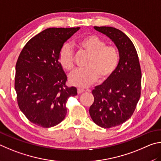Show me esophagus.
Segmentation results:
<instances>
[{
  "instance_id": "34e87169",
  "label": "esophagus",
  "mask_w": 161,
  "mask_h": 161,
  "mask_svg": "<svg viewBox=\"0 0 161 161\" xmlns=\"http://www.w3.org/2000/svg\"><path fill=\"white\" fill-rule=\"evenodd\" d=\"M85 91H84L83 89H81V88H78V90H77V92H78V94H81V93H83V92Z\"/></svg>"
}]
</instances>
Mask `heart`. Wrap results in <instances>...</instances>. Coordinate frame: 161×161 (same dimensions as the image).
I'll use <instances>...</instances> for the list:
<instances>
[{"mask_svg":"<svg viewBox=\"0 0 161 161\" xmlns=\"http://www.w3.org/2000/svg\"><path fill=\"white\" fill-rule=\"evenodd\" d=\"M78 46L91 55L86 69L78 70L70 75L69 82L79 88H87L97 78L105 81L111 77L119 64V56L117 48L106 45L103 39L89 35L78 42ZM58 61L63 69L72 71L75 67L74 52L69 44H64L58 53Z\"/></svg>","mask_w":161,"mask_h":161,"instance_id":"b5f03b06","label":"heart"}]
</instances>
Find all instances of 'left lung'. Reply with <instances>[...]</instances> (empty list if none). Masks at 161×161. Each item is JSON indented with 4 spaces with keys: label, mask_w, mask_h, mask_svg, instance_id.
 I'll list each match as a JSON object with an SVG mask.
<instances>
[{
    "label": "left lung",
    "mask_w": 161,
    "mask_h": 161,
    "mask_svg": "<svg viewBox=\"0 0 161 161\" xmlns=\"http://www.w3.org/2000/svg\"><path fill=\"white\" fill-rule=\"evenodd\" d=\"M94 28L110 38L119 53L114 73L92 91L94 103L89 109L97 125L109 129L122 125L133 114L141 96L142 70L136 48L125 33L112 27Z\"/></svg>",
    "instance_id": "1"
}]
</instances>
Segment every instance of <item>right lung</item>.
I'll return each mask as SVG.
<instances>
[{"mask_svg": "<svg viewBox=\"0 0 161 161\" xmlns=\"http://www.w3.org/2000/svg\"><path fill=\"white\" fill-rule=\"evenodd\" d=\"M80 27L44 30L25 45L15 66V89L19 108L35 125L49 128L66 114L69 97L77 95L67 87V76L58 61L61 48Z\"/></svg>", "mask_w": 161, "mask_h": 161, "instance_id": "1", "label": "right lung"}]
</instances>
